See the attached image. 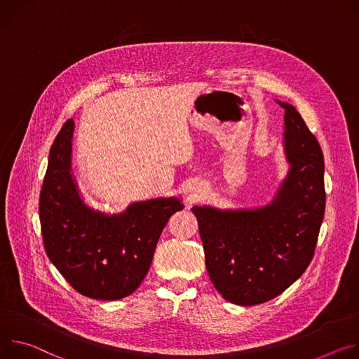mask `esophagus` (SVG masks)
I'll list each match as a JSON object with an SVG mask.
<instances>
[{"label":"esophagus","instance_id":"34e87169","mask_svg":"<svg viewBox=\"0 0 359 359\" xmlns=\"http://www.w3.org/2000/svg\"><path fill=\"white\" fill-rule=\"evenodd\" d=\"M192 191H194V192H200V191H201V188H200V187H194V188H192Z\"/></svg>","mask_w":359,"mask_h":359}]
</instances>
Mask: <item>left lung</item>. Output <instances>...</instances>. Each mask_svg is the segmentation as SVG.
<instances>
[{
	"label": "left lung",
	"instance_id": "obj_1",
	"mask_svg": "<svg viewBox=\"0 0 359 359\" xmlns=\"http://www.w3.org/2000/svg\"><path fill=\"white\" fill-rule=\"evenodd\" d=\"M285 109L288 172L266 205H194L210 280L224 299L257 305L283 294L309 265L325 212L324 155L294 105Z\"/></svg>",
	"mask_w": 359,
	"mask_h": 359
}]
</instances>
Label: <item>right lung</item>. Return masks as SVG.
<instances>
[{"instance_id": "add662e5", "label": "right lung", "mask_w": 359, "mask_h": 359, "mask_svg": "<svg viewBox=\"0 0 359 359\" xmlns=\"http://www.w3.org/2000/svg\"><path fill=\"white\" fill-rule=\"evenodd\" d=\"M74 121L58 133L39 194V221L50 261L86 297L115 301L142 283L170 217L184 208L181 196L131 203L123 212L90 207L72 174Z\"/></svg>"}]
</instances>
